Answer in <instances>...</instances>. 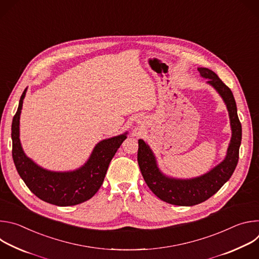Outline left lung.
<instances>
[{
  "label": "left lung",
  "mask_w": 259,
  "mask_h": 259,
  "mask_svg": "<svg viewBox=\"0 0 259 259\" xmlns=\"http://www.w3.org/2000/svg\"><path fill=\"white\" fill-rule=\"evenodd\" d=\"M198 70L203 78L208 79L207 83L219 93L227 104L232 138L227 156L223 162L208 173L190 179H177L164 175L157 165L156 157L150 146L142 139L138 140L137 161L145 183L159 199L172 205L194 206L208 200L231 178L239 161L242 126L237 114L233 92L211 69L199 67Z\"/></svg>",
  "instance_id": "left-lung-1"
}]
</instances>
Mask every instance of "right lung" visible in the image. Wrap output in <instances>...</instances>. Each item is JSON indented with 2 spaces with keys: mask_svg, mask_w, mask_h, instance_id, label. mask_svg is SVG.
I'll return each instance as SVG.
<instances>
[{
  "mask_svg": "<svg viewBox=\"0 0 259 259\" xmlns=\"http://www.w3.org/2000/svg\"><path fill=\"white\" fill-rule=\"evenodd\" d=\"M26 89L23 91L12 121V158L19 176L39 199L56 206H73L91 199L100 189L108 165L127 138V132L96 144L88 161L81 168L54 172L36 165L27 158L19 139V119Z\"/></svg>",
  "mask_w": 259,
  "mask_h": 259,
  "instance_id": "right-lung-1",
  "label": "right lung"
}]
</instances>
